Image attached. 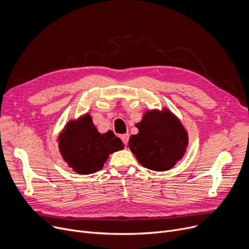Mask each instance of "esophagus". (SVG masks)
Segmentation results:
<instances>
[{
	"label": "esophagus",
	"instance_id": "esophagus-1",
	"mask_svg": "<svg viewBox=\"0 0 249 249\" xmlns=\"http://www.w3.org/2000/svg\"><path fill=\"white\" fill-rule=\"evenodd\" d=\"M121 139H122V141H123L124 144H125V145H127L128 140H129V134H123V135H121Z\"/></svg>",
	"mask_w": 249,
	"mask_h": 249
}]
</instances>
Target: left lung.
Here are the masks:
<instances>
[{
    "mask_svg": "<svg viewBox=\"0 0 249 249\" xmlns=\"http://www.w3.org/2000/svg\"><path fill=\"white\" fill-rule=\"evenodd\" d=\"M139 132L129 139V147L143 166L155 172L172 168L186 151L188 135L178 118L164 110L147 111Z\"/></svg>",
    "mask_w": 249,
    "mask_h": 249,
    "instance_id": "left-lung-1",
    "label": "left lung"
}]
</instances>
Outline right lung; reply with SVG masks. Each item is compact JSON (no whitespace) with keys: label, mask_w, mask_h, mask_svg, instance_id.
<instances>
[{"label":"right lung","mask_w":249,"mask_h":249,"mask_svg":"<svg viewBox=\"0 0 249 249\" xmlns=\"http://www.w3.org/2000/svg\"><path fill=\"white\" fill-rule=\"evenodd\" d=\"M58 145L64 160L81 175L100 171L110 153L124 148L112 131L99 133L88 114L67 125L58 136Z\"/></svg>","instance_id":"add662e5"}]
</instances>
